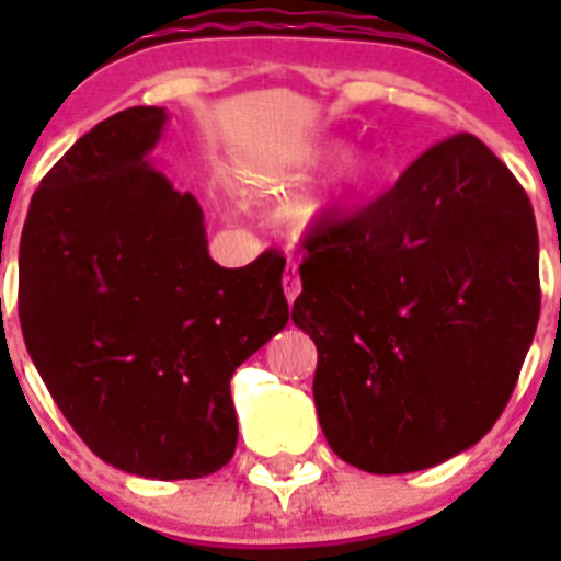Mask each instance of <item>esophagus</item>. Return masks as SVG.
<instances>
[{
  "instance_id": "obj_1",
  "label": "esophagus",
  "mask_w": 561,
  "mask_h": 561,
  "mask_svg": "<svg viewBox=\"0 0 561 561\" xmlns=\"http://www.w3.org/2000/svg\"><path fill=\"white\" fill-rule=\"evenodd\" d=\"M284 295L289 304H295L297 295H300V275H297V266L291 264V261L286 264V270H284Z\"/></svg>"
}]
</instances>
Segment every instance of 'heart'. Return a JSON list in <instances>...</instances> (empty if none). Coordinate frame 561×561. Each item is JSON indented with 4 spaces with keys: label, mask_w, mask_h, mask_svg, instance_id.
Masks as SVG:
<instances>
[{
    "label": "heart",
    "mask_w": 561,
    "mask_h": 561,
    "mask_svg": "<svg viewBox=\"0 0 561 561\" xmlns=\"http://www.w3.org/2000/svg\"><path fill=\"white\" fill-rule=\"evenodd\" d=\"M323 157L325 148H300L297 153H291V160L286 162V165L277 168L275 176H289V173L295 171H304V168L317 165ZM370 180H374V160L362 151L348 153V157L340 162V168L334 171V176H331L329 187H325L323 193L309 196V199H297L295 205H291V221H295L297 227H311L317 225V221H323L325 216H331V213L340 210V207L351 205L356 196H362L365 187L370 185Z\"/></svg>",
    "instance_id": "1"
}]
</instances>
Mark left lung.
<instances>
[{
	"instance_id": "left-lung-1",
	"label": "left lung",
	"mask_w": 561,
	"mask_h": 561,
	"mask_svg": "<svg viewBox=\"0 0 561 561\" xmlns=\"http://www.w3.org/2000/svg\"><path fill=\"white\" fill-rule=\"evenodd\" d=\"M306 250L291 320L317 345L329 447L370 474L474 447L512 399L539 320L537 221L514 173L455 134Z\"/></svg>"
}]
</instances>
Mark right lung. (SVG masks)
Returning <instances> with one entry per match:
<instances>
[{"instance_id": "right-lung-1", "label": "right lung", "mask_w": 561, "mask_h": 561, "mask_svg": "<svg viewBox=\"0 0 561 561\" xmlns=\"http://www.w3.org/2000/svg\"><path fill=\"white\" fill-rule=\"evenodd\" d=\"M165 123L160 106L117 112L49 168L22 230L19 320L98 458L193 480L236 453L230 379L289 323L286 257L213 261L199 202L148 160Z\"/></svg>"}]
</instances>
